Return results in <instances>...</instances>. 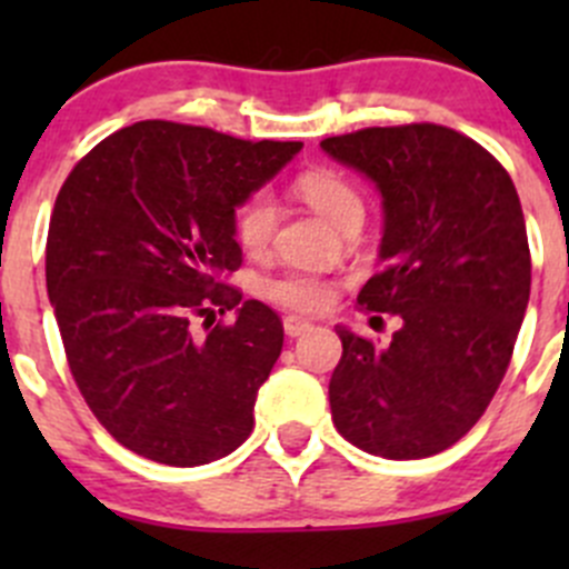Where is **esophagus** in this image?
<instances>
[{"instance_id":"34e87169","label":"esophagus","mask_w":569,"mask_h":569,"mask_svg":"<svg viewBox=\"0 0 569 569\" xmlns=\"http://www.w3.org/2000/svg\"><path fill=\"white\" fill-rule=\"evenodd\" d=\"M311 321H306V319H300V317H286L283 319V330H286V336L289 338H297V336H302V332H308L311 330Z\"/></svg>"}]
</instances>
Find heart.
<instances>
[{
  "mask_svg": "<svg viewBox=\"0 0 569 569\" xmlns=\"http://www.w3.org/2000/svg\"><path fill=\"white\" fill-rule=\"evenodd\" d=\"M297 192L319 217H325L336 228L347 222L349 217H363V200H360L358 189L332 170H311V173L300 176ZM274 226H278V206L267 192L252 194L237 211V239L250 252L267 250ZM263 295L280 306L291 308V311L317 313L330 306L332 286L321 278H313V274H283V278L267 280Z\"/></svg>",
  "mask_w": 569,
  "mask_h": 569,
  "instance_id": "b5f03b06",
  "label": "heart"
}]
</instances>
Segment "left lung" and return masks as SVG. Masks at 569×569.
<instances>
[{
  "mask_svg": "<svg viewBox=\"0 0 569 569\" xmlns=\"http://www.w3.org/2000/svg\"><path fill=\"white\" fill-rule=\"evenodd\" d=\"M321 151L382 194L386 269L358 302L401 319L388 347L336 327L332 423L369 455L432 457L485 416L529 308L518 189L479 142L435 123L327 137Z\"/></svg>",
  "mask_w": 569,
  "mask_h": 569,
  "instance_id": "obj_1",
  "label": "left lung"
}]
</instances>
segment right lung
Segmentation results:
<instances>
[{
	"instance_id": "right-lung-1",
	"label": "right lung",
	"mask_w": 569,
	"mask_h": 569,
	"mask_svg": "<svg viewBox=\"0 0 569 569\" xmlns=\"http://www.w3.org/2000/svg\"><path fill=\"white\" fill-rule=\"evenodd\" d=\"M300 148L140 120L101 140L62 183L46 291L79 391L134 455L192 468L252 432L283 325L226 286L242 263L237 209ZM214 310L238 319L194 337L188 321Z\"/></svg>"
}]
</instances>
